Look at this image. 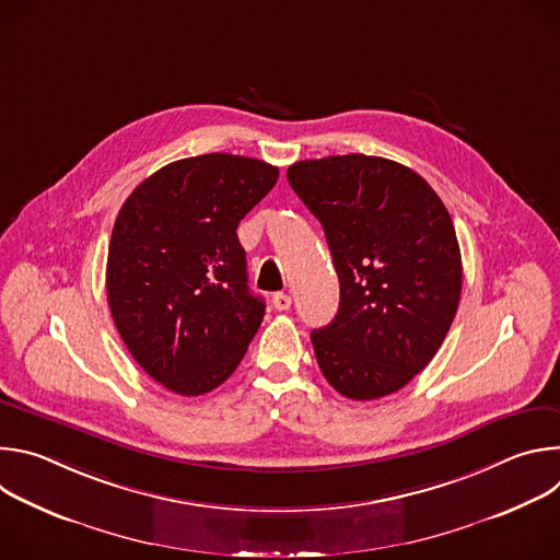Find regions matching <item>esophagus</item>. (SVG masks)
<instances>
[{
	"label": "esophagus",
	"mask_w": 560,
	"mask_h": 560,
	"mask_svg": "<svg viewBox=\"0 0 560 560\" xmlns=\"http://www.w3.org/2000/svg\"><path fill=\"white\" fill-rule=\"evenodd\" d=\"M272 305H275V310H279V312L290 310V305H292V296H290V294H285V292H277V294L272 296Z\"/></svg>",
	"instance_id": "34e87169"
}]
</instances>
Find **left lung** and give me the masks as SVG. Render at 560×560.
Instances as JSON below:
<instances>
[{
  "label": "left lung",
  "mask_w": 560,
  "mask_h": 560,
  "mask_svg": "<svg viewBox=\"0 0 560 560\" xmlns=\"http://www.w3.org/2000/svg\"><path fill=\"white\" fill-rule=\"evenodd\" d=\"M288 182L322 221L341 285L332 324L310 335L318 368L354 401L401 389L434 359L458 307L447 208L421 175L383 156L305 159Z\"/></svg>",
  "instance_id": "8db88e82"
}]
</instances>
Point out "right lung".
Masks as SVG:
<instances>
[{"label": "right lung", "instance_id": "add662e5", "mask_svg": "<svg viewBox=\"0 0 560 560\" xmlns=\"http://www.w3.org/2000/svg\"><path fill=\"white\" fill-rule=\"evenodd\" d=\"M277 179L279 168L259 159L188 156L143 179L117 214L110 314L143 372L175 394L219 387L264 322L236 228Z\"/></svg>", "mask_w": 560, "mask_h": 560}]
</instances>
